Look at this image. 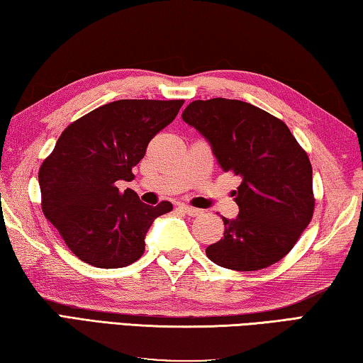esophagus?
Returning <instances> with one entry per match:
<instances>
[{"mask_svg":"<svg viewBox=\"0 0 363 363\" xmlns=\"http://www.w3.org/2000/svg\"><path fill=\"white\" fill-rule=\"evenodd\" d=\"M180 208H182V211L185 212L186 215H189V217H199V215H202V211H201V208L189 207V206H180Z\"/></svg>","mask_w":363,"mask_h":363,"instance_id":"1","label":"esophagus"}]
</instances>
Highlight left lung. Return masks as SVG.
I'll return each instance as SVG.
<instances>
[{
  "label": "left lung",
  "instance_id": "obj_1",
  "mask_svg": "<svg viewBox=\"0 0 363 363\" xmlns=\"http://www.w3.org/2000/svg\"><path fill=\"white\" fill-rule=\"evenodd\" d=\"M204 137L223 172L240 177L236 220L206 253L215 264L258 271L294 249L314 213L313 167L285 123L247 101L194 100L182 114Z\"/></svg>",
  "mask_w": 363,
  "mask_h": 363
}]
</instances>
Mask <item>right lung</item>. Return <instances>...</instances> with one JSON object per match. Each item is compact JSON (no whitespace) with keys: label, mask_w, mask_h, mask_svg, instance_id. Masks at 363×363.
Masks as SVG:
<instances>
[{"label":"right lung","mask_w":363,"mask_h":363,"mask_svg":"<svg viewBox=\"0 0 363 363\" xmlns=\"http://www.w3.org/2000/svg\"><path fill=\"white\" fill-rule=\"evenodd\" d=\"M185 100H116L76 119L44 159L38 180L41 208L69 250L95 268H124L143 255L145 236L172 211L146 206L133 180L150 140L169 125Z\"/></svg>","instance_id":"add662e5"}]
</instances>
